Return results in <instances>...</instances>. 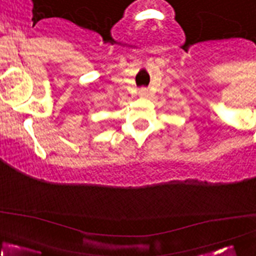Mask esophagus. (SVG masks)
Wrapping results in <instances>:
<instances>
[{"mask_svg":"<svg viewBox=\"0 0 256 256\" xmlns=\"http://www.w3.org/2000/svg\"><path fill=\"white\" fill-rule=\"evenodd\" d=\"M139 96H140V97H147V96H148V90H147L146 88H140L139 89Z\"/></svg>","mask_w":256,"mask_h":256,"instance_id":"34e87169","label":"esophagus"}]
</instances>
